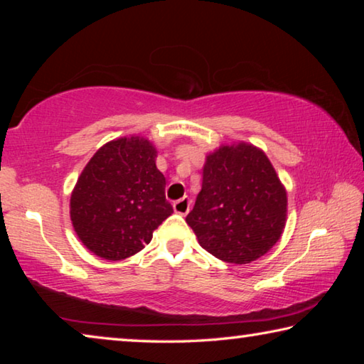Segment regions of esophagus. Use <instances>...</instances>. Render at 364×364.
Wrapping results in <instances>:
<instances>
[{
	"label": "esophagus",
	"instance_id": "esophagus-1",
	"mask_svg": "<svg viewBox=\"0 0 364 364\" xmlns=\"http://www.w3.org/2000/svg\"><path fill=\"white\" fill-rule=\"evenodd\" d=\"M173 210L178 215H186L191 210V199H189V197H183V199L173 202Z\"/></svg>",
	"mask_w": 364,
	"mask_h": 364
}]
</instances>
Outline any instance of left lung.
<instances>
[{
    "label": "left lung",
    "instance_id": "1",
    "mask_svg": "<svg viewBox=\"0 0 364 364\" xmlns=\"http://www.w3.org/2000/svg\"><path fill=\"white\" fill-rule=\"evenodd\" d=\"M286 218V188L262 149L241 141L207 154L186 217L200 247L226 263H250L279 241Z\"/></svg>",
    "mask_w": 364,
    "mask_h": 364
}]
</instances>
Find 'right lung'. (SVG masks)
I'll return each mask as SVG.
<instances>
[{
    "label": "right lung",
    "mask_w": 364,
    "mask_h": 364,
    "mask_svg": "<svg viewBox=\"0 0 364 364\" xmlns=\"http://www.w3.org/2000/svg\"><path fill=\"white\" fill-rule=\"evenodd\" d=\"M156 159V146L132 134L101 146L86 164L70 196V220L95 255L123 260L138 254L173 213Z\"/></svg>",
    "instance_id": "obj_1"
}]
</instances>
